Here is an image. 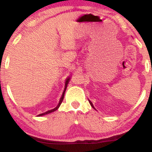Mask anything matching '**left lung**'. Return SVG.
<instances>
[{"label": "left lung", "mask_w": 152, "mask_h": 152, "mask_svg": "<svg viewBox=\"0 0 152 152\" xmlns=\"http://www.w3.org/2000/svg\"><path fill=\"white\" fill-rule=\"evenodd\" d=\"M88 102H89V104H91V106H92V108H94V109H95V108H94V105H93V104H92V102H91V101H90V100H88Z\"/></svg>", "instance_id": "obj_1"}]
</instances>
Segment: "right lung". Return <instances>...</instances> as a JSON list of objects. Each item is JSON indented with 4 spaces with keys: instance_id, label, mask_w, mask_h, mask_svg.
<instances>
[{
    "instance_id": "right-lung-1",
    "label": "right lung",
    "mask_w": 152,
    "mask_h": 152,
    "mask_svg": "<svg viewBox=\"0 0 152 152\" xmlns=\"http://www.w3.org/2000/svg\"><path fill=\"white\" fill-rule=\"evenodd\" d=\"M70 78H70V76H69V77H67V78H66V82H65V87H64V91H63V94H62V95H61V97L60 100H59V102H58V105H57L56 107H55V108H54V109H51V110H49V111H46V112L43 113V114H38V116H44V115L48 114H50V113H52V112H53V111H56V110L58 109L59 106H61V103H62V102H63V100H64V94H65L66 89V88H67L68 84H69V81H70Z\"/></svg>"
}]
</instances>
